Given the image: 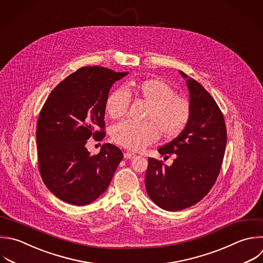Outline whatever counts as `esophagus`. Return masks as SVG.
Returning <instances> with one entry per match:
<instances>
[{"instance_id":"34e87169","label":"esophagus","mask_w":263,"mask_h":263,"mask_svg":"<svg viewBox=\"0 0 263 263\" xmlns=\"http://www.w3.org/2000/svg\"><path fill=\"white\" fill-rule=\"evenodd\" d=\"M137 155L135 154V153H130V152H125L124 153V158H126V159H133V158H135Z\"/></svg>"}]
</instances>
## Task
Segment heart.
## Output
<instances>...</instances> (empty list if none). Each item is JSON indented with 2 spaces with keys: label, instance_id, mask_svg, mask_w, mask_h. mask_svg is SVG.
I'll list each match as a JSON object with an SVG mask.
<instances>
[{
  "label": "heart",
  "instance_id": "1",
  "mask_svg": "<svg viewBox=\"0 0 263 263\" xmlns=\"http://www.w3.org/2000/svg\"><path fill=\"white\" fill-rule=\"evenodd\" d=\"M136 95L148 104L143 123L129 120L116 124L111 132L115 143L129 150H141L156 142L161 134L166 138L180 135L189 122L191 107L189 102L175 95L174 88L158 78L133 81L124 89L111 91L105 102L109 117L118 119L125 115L129 95Z\"/></svg>",
  "mask_w": 263,
  "mask_h": 263
}]
</instances>
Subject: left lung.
Instances as JSON below:
<instances>
[{
  "label": "left lung",
  "instance_id": "1",
  "mask_svg": "<svg viewBox=\"0 0 263 263\" xmlns=\"http://www.w3.org/2000/svg\"><path fill=\"white\" fill-rule=\"evenodd\" d=\"M189 91L191 115L184 130L173 141L158 148L168 158L167 166L148 158L146 190L154 203L165 211H180L201 200L219 175L226 146L223 114L211 95L192 78L180 71Z\"/></svg>",
  "mask_w": 263,
  "mask_h": 263
}]
</instances>
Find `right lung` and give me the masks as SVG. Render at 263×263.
Listing matches in <instances>:
<instances>
[{
	"label": "right lung",
	"instance_id": "1",
	"mask_svg": "<svg viewBox=\"0 0 263 263\" xmlns=\"http://www.w3.org/2000/svg\"><path fill=\"white\" fill-rule=\"evenodd\" d=\"M127 72L84 67L62 81L49 95L38 119V163L46 187L75 205L96 200L108 188L123 158L106 143L97 155L86 148L91 137H105V102L112 85Z\"/></svg>",
	"mask_w": 263,
	"mask_h": 263
}]
</instances>
